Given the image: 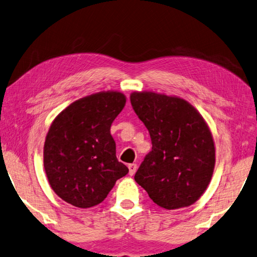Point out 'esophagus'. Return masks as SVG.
<instances>
[{
	"mask_svg": "<svg viewBox=\"0 0 257 257\" xmlns=\"http://www.w3.org/2000/svg\"><path fill=\"white\" fill-rule=\"evenodd\" d=\"M137 168H138L137 164H130V165H128V171H130L128 173H130V175H134V174H136Z\"/></svg>",
	"mask_w": 257,
	"mask_h": 257,
	"instance_id": "34e87169",
	"label": "esophagus"
}]
</instances>
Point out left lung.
Here are the masks:
<instances>
[{
    "label": "left lung",
    "instance_id": "obj_1",
    "mask_svg": "<svg viewBox=\"0 0 257 257\" xmlns=\"http://www.w3.org/2000/svg\"><path fill=\"white\" fill-rule=\"evenodd\" d=\"M130 99L153 144L134 180L162 208L196 203L215 166V147L203 116L179 96L145 91L133 92Z\"/></svg>",
    "mask_w": 257,
    "mask_h": 257
}]
</instances>
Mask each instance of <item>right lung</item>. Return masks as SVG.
Returning a JSON list of instances; mask_svg holds the SVG:
<instances>
[{
	"label": "right lung",
	"mask_w": 257,
	"mask_h": 257,
	"mask_svg": "<svg viewBox=\"0 0 257 257\" xmlns=\"http://www.w3.org/2000/svg\"><path fill=\"white\" fill-rule=\"evenodd\" d=\"M125 102L120 92H99L76 100L52 121L44 142V170L52 190L66 203L79 208L102 203L128 173L116 157L110 134Z\"/></svg>",
	"instance_id": "add662e5"
}]
</instances>
